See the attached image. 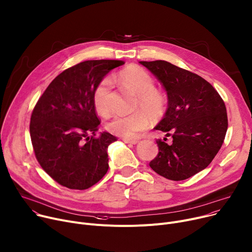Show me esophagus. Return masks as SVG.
Returning a JSON list of instances; mask_svg holds the SVG:
<instances>
[{
    "mask_svg": "<svg viewBox=\"0 0 252 252\" xmlns=\"http://www.w3.org/2000/svg\"><path fill=\"white\" fill-rule=\"evenodd\" d=\"M123 141L125 142V143H127V144H132V145H136L139 141L138 140H132V139H126V138H124L123 139Z\"/></svg>",
    "mask_w": 252,
    "mask_h": 252,
    "instance_id": "1",
    "label": "esophagus"
}]
</instances>
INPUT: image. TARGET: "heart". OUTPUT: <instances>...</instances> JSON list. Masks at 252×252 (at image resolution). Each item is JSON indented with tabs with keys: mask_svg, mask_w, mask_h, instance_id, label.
<instances>
[{
	"mask_svg": "<svg viewBox=\"0 0 252 252\" xmlns=\"http://www.w3.org/2000/svg\"><path fill=\"white\" fill-rule=\"evenodd\" d=\"M116 81L138 95L137 107L142 108L145 112L137 111L128 115L117 114L108 122L107 129L122 138H137L140 132L146 130L150 126L146 113L153 119L162 115L167 104V97L162 90L154 87L155 82L151 74L136 64L128 65L121 71L116 77ZM111 89L112 81L106 77L99 82L93 92L95 109L103 116L111 111Z\"/></svg>",
	"mask_w": 252,
	"mask_h": 252,
	"instance_id": "1",
	"label": "heart"
}]
</instances>
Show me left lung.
Returning <instances> with one entry per match:
<instances>
[{
    "instance_id": "8db88e82",
    "label": "left lung",
    "mask_w": 252,
    "mask_h": 252,
    "mask_svg": "<svg viewBox=\"0 0 252 252\" xmlns=\"http://www.w3.org/2000/svg\"><path fill=\"white\" fill-rule=\"evenodd\" d=\"M163 84L168 109L155 127L172 137L156 140L159 152L149 163L159 175L174 181L202 171L221 149L228 128L224 100L200 76L166 61L140 62Z\"/></svg>"
}]
</instances>
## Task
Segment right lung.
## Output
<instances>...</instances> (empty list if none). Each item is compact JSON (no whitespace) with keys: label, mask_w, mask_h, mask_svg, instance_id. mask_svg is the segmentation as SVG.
<instances>
[{"label":"right lung","mask_w":252,"mask_h":252,"mask_svg":"<svg viewBox=\"0 0 252 252\" xmlns=\"http://www.w3.org/2000/svg\"><path fill=\"white\" fill-rule=\"evenodd\" d=\"M124 63L96 60L71 66L53 80L32 110L29 129L35 158L64 188L87 189L108 170L107 149L117 138L105 131L96 136L100 121L93 92L110 70Z\"/></svg>","instance_id":"add662e5"}]
</instances>
